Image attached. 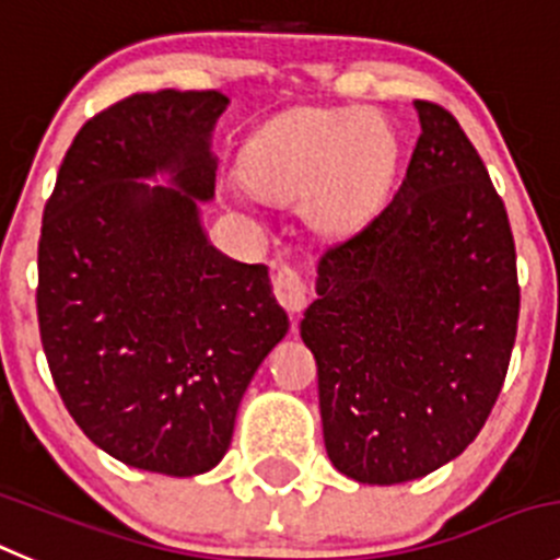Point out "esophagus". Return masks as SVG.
I'll use <instances>...</instances> for the list:
<instances>
[{"mask_svg": "<svg viewBox=\"0 0 560 560\" xmlns=\"http://www.w3.org/2000/svg\"><path fill=\"white\" fill-rule=\"evenodd\" d=\"M271 289H275L277 302L289 313H302L311 302V289L294 266H280L271 277Z\"/></svg>", "mask_w": 560, "mask_h": 560, "instance_id": "34e87169", "label": "esophagus"}]
</instances>
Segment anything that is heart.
Instances as JSON below:
<instances>
[{"mask_svg": "<svg viewBox=\"0 0 560 560\" xmlns=\"http://www.w3.org/2000/svg\"><path fill=\"white\" fill-rule=\"evenodd\" d=\"M398 145L390 126L357 109H296L249 140L244 173L266 197L296 200L324 233L363 225L382 203Z\"/></svg>", "mask_w": 560, "mask_h": 560, "instance_id": "1", "label": "heart"}]
</instances>
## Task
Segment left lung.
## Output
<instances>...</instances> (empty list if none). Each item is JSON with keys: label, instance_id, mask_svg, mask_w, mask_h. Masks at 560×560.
Masks as SVG:
<instances>
[{"label": "left lung", "instance_id": "1", "mask_svg": "<svg viewBox=\"0 0 560 560\" xmlns=\"http://www.w3.org/2000/svg\"><path fill=\"white\" fill-rule=\"evenodd\" d=\"M415 106L423 131L396 197L324 249L300 327L329 462L382 487L429 476L476 440L520 318L503 200L456 117Z\"/></svg>", "mask_w": 560, "mask_h": 560}]
</instances>
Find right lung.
<instances>
[{
    "mask_svg": "<svg viewBox=\"0 0 560 560\" xmlns=\"http://www.w3.org/2000/svg\"><path fill=\"white\" fill-rule=\"evenodd\" d=\"M220 90L135 93L79 129L37 242V327L79 429L124 465L197 476L225 456L249 380L289 316L264 264L200 228ZM170 172L178 190L140 185Z\"/></svg>",
    "mask_w": 560,
    "mask_h": 560,
    "instance_id": "obj_1",
    "label": "right lung"
}]
</instances>
